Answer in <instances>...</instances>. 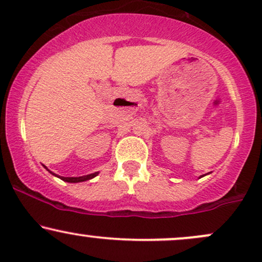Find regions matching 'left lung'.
Returning a JSON list of instances; mask_svg holds the SVG:
<instances>
[{
	"instance_id": "1",
	"label": "left lung",
	"mask_w": 262,
	"mask_h": 262,
	"mask_svg": "<svg viewBox=\"0 0 262 262\" xmlns=\"http://www.w3.org/2000/svg\"><path fill=\"white\" fill-rule=\"evenodd\" d=\"M206 175V174H205ZM205 175H201V177H200V178H202V177H205Z\"/></svg>"
}]
</instances>
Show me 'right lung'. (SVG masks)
I'll return each mask as SVG.
<instances>
[{
    "label": "right lung",
    "mask_w": 262,
    "mask_h": 262,
    "mask_svg": "<svg viewBox=\"0 0 262 262\" xmlns=\"http://www.w3.org/2000/svg\"><path fill=\"white\" fill-rule=\"evenodd\" d=\"M44 168H45L46 170H48V171H50V170H49L48 168L45 167V165H44ZM50 173H51L52 175H55V177L60 178L61 180L66 181V183H82V181H87V180H91V179H93V178H95V177H97L98 174H99V171H95V173H93V174L83 175V177H75V178H71V177H70V178H64V177H60V175H57V174L52 173V171H50Z\"/></svg>",
    "instance_id": "obj_1"
}]
</instances>
